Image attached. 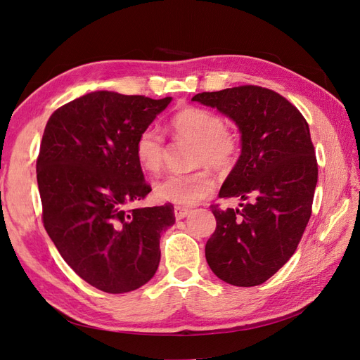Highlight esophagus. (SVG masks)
Segmentation results:
<instances>
[{
	"label": "esophagus",
	"mask_w": 360,
	"mask_h": 360,
	"mask_svg": "<svg viewBox=\"0 0 360 360\" xmlns=\"http://www.w3.org/2000/svg\"><path fill=\"white\" fill-rule=\"evenodd\" d=\"M189 209H186V207H181V205H176L174 207V214H176V219L180 221V219H184L189 214Z\"/></svg>",
	"instance_id": "obj_1"
}]
</instances>
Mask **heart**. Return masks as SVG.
Segmentation results:
<instances>
[{
  "label": "heart",
  "mask_w": 360,
  "mask_h": 360,
  "mask_svg": "<svg viewBox=\"0 0 360 360\" xmlns=\"http://www.w3.org/2000/svg\"><path fill=\"white\" fill-rule=\"evenodd\" d=\"M169 127L176 138L193 144L192 167L207 165L216 171H226L236 163L240 148L238 138L216 112L186 106L171 117ZM165 151V139L156 127L141 130L135 143V156L141 168L150 174L159 172ZM214 186L209 171L197 169L163 177L155 184V195L160 201L192 205L209 197Z\"/></svg>",
  "instance_id": "obj_1"
}]
</instances>
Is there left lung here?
I'll use <instances>...</instances> for the list:
<instances>
[{
	"instance_id": "8db88e82",
	"label": "left lung",
	"mask_w": 360,
	"mask_h": 360,
	"mask_svg": "<svg viewBox=\"0 0 360 360\" xmlns=\"http://www.w3.org/2000/svg\"><path fill=\"white\" fill-rule=\"evenodd\" d=\"M240 132L242 153L219 197L238 209L212 205L216 230L205 245L213 274L236 287L263 284L297 249L311 217L319 167L307 120L285 97L257 85L198 93Z\"/></svg>"
}]
</instances>
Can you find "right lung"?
<instances>
[{"label":"right lung","instance_id":"obj_1","mask_svg":"<svg viewBox=\"0 0 360 360\" xmlns=\"http://www.w3.org/2000/svg\"><path fill=\"white\" fill-rule=\"evenodd\" d=\"M171 101L93 91L46 123L36 165L43 225L75 274L97 290L134 291L159 267L160 234L176 222L172 204L127 205L151 191L136 138Z\"/></svg>","mask_w":360,"mask_h":360}]
</instances>
